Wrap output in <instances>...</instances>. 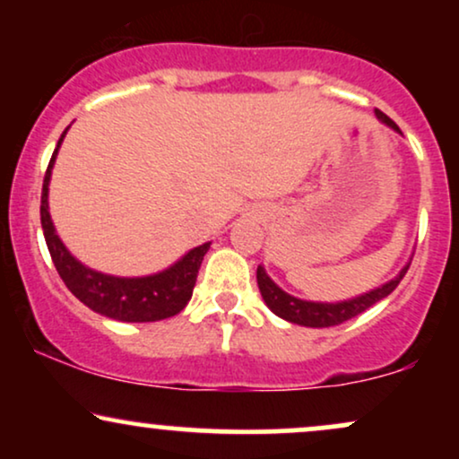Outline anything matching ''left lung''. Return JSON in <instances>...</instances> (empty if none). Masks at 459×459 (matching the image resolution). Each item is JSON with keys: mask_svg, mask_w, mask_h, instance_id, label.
Here are the masks:
<instances>
[{"mask_svg": "<svg viewBox=\"0 0 459 459\" xmlns=\"http://www.w3.org/2000/svg\"><path fill=\"white\" fill-rule=\"evenodd\" d=\"M376 116L384 125H388L391 129L399 131L397 125H394L386 114L380 112V109H376ZM408 267L410 263L393 278V281L382 284V287L373 289V291L365 293V296H358V298L345 299V302H334V304L307 302V299L289 296V293H284L282 289L278 287L270 276H267L261 265L256 267V282H259V291L263 299H265V304L270 307L272 313L278 315V317L291 321V324H298V325H307V328H330V325H339L347 319H354L356 315L365 313V310L371 308L376 302H380V299L391 296L394 289H397V284L402 282V278L405 276V272H408Z\"/></svg>", "mask_w": 459, "mask_h": 459, "instance_id": "1", "label": "left lung"}]
</instances>
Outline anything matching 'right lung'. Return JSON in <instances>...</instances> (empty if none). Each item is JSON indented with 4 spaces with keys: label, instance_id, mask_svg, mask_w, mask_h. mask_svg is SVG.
I'll use <instances>...</instances> for the list:
<instances>
[{
    "label": "right lung",
    "instance_id": "right-lung-1",
    "mask_svg": "<svg viewBox=\"0 0 459 459\" xmlns=\"http://www.w3.org/2000/svg\"><path fill=\"white\" fill-rule=\"evenodd\" d=\"M66 131L68 127L60 135V140H57V146L45 172L43 194H40V224H43L47 247H49L51 261H54L57 273H60L68 291L79 302H83L94 313L105 315L109 319L142 324V321H160L175 317L177 313H181L187 307L189 298H192L200 263H203L204 255H207L212 241L194 247L183 259H178L175 265L160 273H152V276L118 278L82 265L66 250L60 237L56 235L54 222H51L49 215V203H47L51 168H54L57 149H60Z\"/></svg>",
    "mask_w": 459,
    "mask_h": 459
}]
</instances>
